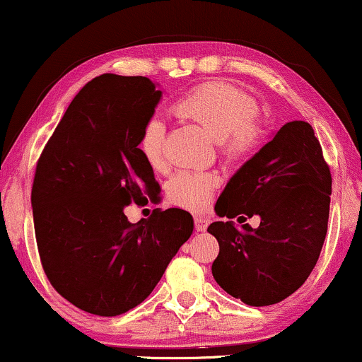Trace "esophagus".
I'll return each instance as SVG.
<instances>
[{"label": "esophagus", "mask_w": 362, "mask_h": 362, "mask_svg": "<svg viewBox=\"0 0 362 362\" xmlns=\"http://www.w3.org/2000/svg\"><path fill=\"white\" fill-rule=\"evenodd\" d=\"M209 223H210V221L207 217H202V215H199V217H195V228L199 232H204L205 228L209 227Z\"/></svg>", "instance_id": "obj_1"}]
</instances>
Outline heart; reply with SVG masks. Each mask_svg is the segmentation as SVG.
I'll use <instances>...</instances> for the list:
<instances>
[{
  "instance_id": "b5f03b06",
  "label": "heart",
  "mask_w": 362,
  "mask_h": 362,
  "mask_svg": "<svg viewBox=\"0 0 362 362\" xmlns=\"http://www.w3.org/2000/svg\"><path fill=\"white\" fill-rule=\"evenodd\" d=\"M173 113L204 128L217 140L228 160L250 157L264 140V127L257 118V103L244 91L223 83H204L187 91L173 103ZM140 152L153 170L165 167V125L150 118L140 135ZM221 185L215 172H178L168 184V199L178 207L204 210Z\"/></svg>"
}]
</instances>
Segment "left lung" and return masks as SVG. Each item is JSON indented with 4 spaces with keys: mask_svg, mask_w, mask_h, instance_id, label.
<instances>
[{
    "mask_svg": "<svg viewBox=\"0 0 362 362\" xmlns=\"http://www.w3.org/2000/svg\"><path fill=\"white\" fill-rule=\"evenodd\" d=\"M331 192V170L313 127L286 123L230 178L215 204L221 217H260L257 228L209 226L218 242L212 264L218 286L254 308L281 303L299 289L326 239Z\"/></svg>",
    "mask_w": 362,
    "mask_h": 362,
    "instance_id": "1",
    "label": "left lung"
}]
</instances>
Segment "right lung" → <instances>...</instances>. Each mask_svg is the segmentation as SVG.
I'll return each mask as SVG.
<instances>
[{"label": "right lung", "instance_id": "1", "mask_svg": "<svg viewBox=\"0 0 362 362\" xmlns=\"http://www.w3.org/2000/svg\"><path fill=\"white\" fill-rule=\"evenodd\" d=\"M162 91L147 76L105 73L71 100L41 152L31 187L36 245L59 296L113 317L144 303L189 240L187 210L130 223L125 207L160 192L139 144Z\"/></svg>", "mask_w": 362, "mask_h": 362}]
</instances>
